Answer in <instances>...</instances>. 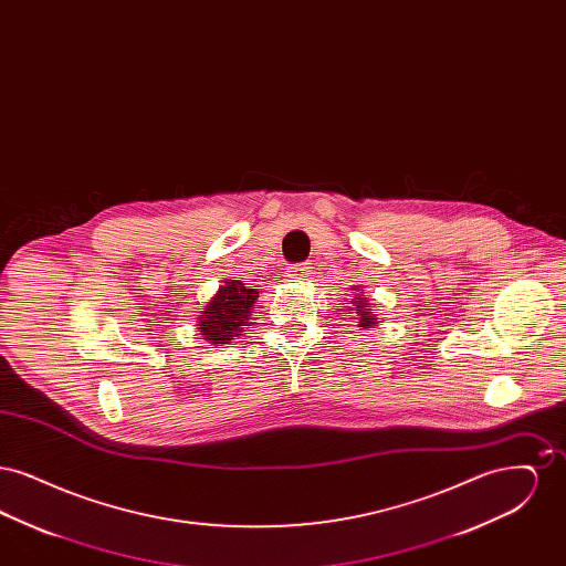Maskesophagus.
<instances>
[{
	"instance_id": "1",
	"label": "esophagus",
	"mask_w": 566,
	"mask_h": 566,
	"mask_svg": "<svg viewBox=\"0 0 566 566\" xmlns=\"http://www.w3.org/2000/svg\"><path fill=\"white\" fill-rule=\"evenodd\" d=\"M307 271H310V268H307L305 263H301V265H295V268L289 270V277H293V280H305V277H307Z\"/></svg>"
}]
</instances>
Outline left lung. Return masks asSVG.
<instances>
[{"instance_id":"8db88e82","label":"left lung","mask_w":566,"mask_h":566,"mask_svg":"<svg viewBox=\"0 0 566 566\" xmlns=\"http://www.w3.org/2000/svg\"><path fill=\"white\" fill-rule=\"evenodd\" d=\"M356 291V289H354ZM354 312L358 314V326H363V328H371V326H376L377 318L376 314H374V310H371V303L367 301V296L360 295H354Z\"/></svg>"}]
</instances>
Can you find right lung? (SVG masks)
Here are the masks:
<instances>
[{"label": "right lung", "mask_w": 566, "mask_h": 566, "mask_svg": "<svg viewBox=\"0 0 566 566\" xmlns=\"http://www.w3.org/2000/svg\"><path fill=\"white\" fill-rule=\"evenodd\" d=\"M256 298V289H248L240 280H227L197 318L199 335L210 344H229L252 324L250 316Z\"/></svg>", "instance_id": "right-lung-1"}]
</instances>
